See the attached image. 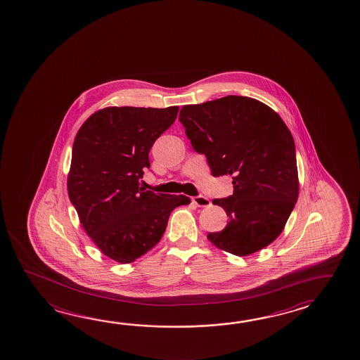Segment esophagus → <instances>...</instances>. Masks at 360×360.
<instances>
[{
  "label": "esophagus",
  "instance_id": "esophagus-1",
  "mask_svg": "<svg viewBox=\"0 0 360 360\" xmlns=\"http://www.w3.org/2000/svg\"><path fill=\"white\" fill-rule=\"evenodd\" d=\"M191 202L197 207H210L212 205L211 200L207 197H203V195L191 198Z\"/></svg>",
  "mask_w": 360,
  "mask_h": 360
}]
</instances>
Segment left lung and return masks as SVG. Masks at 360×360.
I'll use <instances>...</instances> for the list:
<instances>
[{
    "label": "left lung",
    "instance_id": "1",
    "mask_svg": "<svg viewBox=\"0 0 360 360\" xmlns=\"http://www.w3.org/2000/svg\"><path fill=\"white\" fill-rule=\"evenodd\" d=\"M179 121L213 176L233 177V194L213 199L229 216L214 247L245 257L282 233L299 195L295 143L278 113L257 99L227 96L181 108Z\"/></svg>",
    "mask_w": 360,
    "mask_h": 360
}]
</instances>
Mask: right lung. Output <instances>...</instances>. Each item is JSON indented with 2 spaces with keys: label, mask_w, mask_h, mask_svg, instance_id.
<instances>
[{
  "label": "right lung",
  "mask_w": 360,
  "mask_h": 360,
  "mask_svg": "<svg viewBox=\"0 0 360 360\" xmlns=\"http://www.w3.org/2000/svg\"><path fill=\"white\" fill-rule=\"evenodd\" d=\"M179 107H106L91 115L72 146L68 193L85 233L122 264L141 258L162 238L185 195L139 188L149 150L176 120Z\"/></svg>",
  "instance_id": "1"
}]
</instances>
